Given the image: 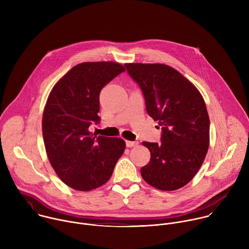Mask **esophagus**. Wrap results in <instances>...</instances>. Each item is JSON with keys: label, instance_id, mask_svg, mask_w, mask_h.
<instances>
[{"label": "esophagus", "instance_id": "esophagus-1", "mask_svg": "<svg viewBox=\"0 0 249 249\" xmlns=\"http://www.w3.org/2000/svg\"><path fill=\"white\" fill-rule=\"evenodd\" d=\"M137 145H138V143L135 141H126V147H128V148H132Z\"/></svg>", "mask_w": 249, "mask_h": 249}]
</instances>
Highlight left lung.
I'll use <instances>...</instances> for the list:
<instances>
[{
  "label": "left lung",
  "mask_w": 249,
  "mask_h": 249,
  "mask_svg": "<svg viewBox=\"0 0 249 249\" xmlns=\"http://www.w3.org/2000/svg\"><path fill=\"white\" fill-rule=\"evenodd\" d=\"M125 68L143 92L148 114L161 128L160 143L143 142L151 160L141 168L142 177L160 190L179 189L195 176L208 152L210 120L204 99L169 66L132 63Z\"/></svg>",
  "instance_id": "obj_1"
}]
</instances>
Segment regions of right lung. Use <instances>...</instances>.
Here are the masks:
<instances>
[{"label":"right lung","instance_id":"add662e5","mask_svg":"<svg viewBox=\"0 0 249 249\" xmlns=\"http://www.w3.org/2000/svg\"><path fill=\"white\" fill-rule=\"evenodd\" d=\"M124 71L114 62L82 63L49 94L42 119L44 145L55 172L71 188L89 191L107 182L125 151L124 140L89 131L100 120V90Z\"/></svg>","mask_w":249,"mask_h":249}]
</instances>
